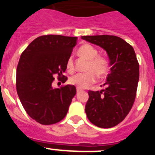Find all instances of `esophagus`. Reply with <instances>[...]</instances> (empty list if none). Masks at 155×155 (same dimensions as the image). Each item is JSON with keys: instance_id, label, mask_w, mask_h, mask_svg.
<instances>
[{"instance_id": "1", "label": "esophagus", "mask_w": 155, "mask_h": 155, "mask_svg": "<svg viewBox=\"0 0 155 155\" xmlns=\"http://www.w3.org/2000/svg\"><path fill=\"white\" fill-rule=\"evenodd\" d=\"M81 91H82V89H81V88H78H78H77V92L79 93V92H81Z\"/></svg>"}]
</instances>
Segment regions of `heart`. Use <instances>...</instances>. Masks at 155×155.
<instances>
[{
    "mask_svg": "<svg viewBox=\"0 0 155 155\" xmlns=\"http://www.w3.org/2000/svg\"><path fill=\"white\" fill-rule=\"evenodd\" d=\"M79 55L89 61L86 73H79L74 75L69 79L71 84L77 86L78 88H85L96 81L97 75L103 77L108 73L109 63L105 57L98 56V50L90 44L82 45L78 50ZM66 67L68 72L74 71V60L72 57H68Z\"/></svg>",
    "mask_w": 155,
    "mask_h": 155,
    "instance_id": "obj_1",
    "label": "heart"
}]
</instances>
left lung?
<instances>
[{
    "instance_id": "1",
    "label": "left lung",
    "mask_w": 155,
    "mask_h": 155,
    "mask_svg": "<svg viewBox=\"0 0 155 155\" xmlns=\"http://www.w3.org/2000/svg\"><path fill=\"white\" fill-rule=\"evenodd\" d=\"M82 39L99 46L109 59L110 73L102 91H89L85 113L91 124L101 128L118 125L127 116L136 98L139 64L132 46L115 35H86Z\"/></svg>"
}]
</instances>
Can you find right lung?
<instances>
[{"label": "right lung", "instance_id": "1", "mask_svg": "<svg viewBox=\"0 0 155 155\" xmlns=\"http://www.w3.org/2000/svg\"><path fill=\"white\" fill-rule=\"evenodd\" d=\"M77 37L59 35H42L27 46L21 53L16 72V89L27 114L39 124L50 125L67 115L74 85L53 88L54 77L63 83L66 63L76 46Z\"/></svg>", "mask_w": 155, "mask_h": 155}]
</instances>
